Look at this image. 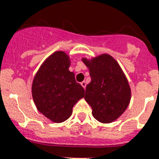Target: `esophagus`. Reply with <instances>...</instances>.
I'll use <instances>...</instances> for the list:
<instances>
[{
  "label": "esophagus",
  "instance_id": "1",
  "mask_svg": "<svg viewBox=\"0 0 159 159\" xmlns=\"http://www.w3.org/2000/svg\"><path fill=\"white\" fill-rule=\"evenodd\" d=\"M81 85H82V87H83L84 89H85V87H86V81H81Z\"/></svg>",
  "mask_w": 159,
  "mask_h": 159
}]
</instances>
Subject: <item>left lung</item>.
<instances>
[{"label": "left lung", "mask_w": 159, "mask_h": 159, "mask_svg": "<svg viewBox=\"0 0 159 159\" xmlns=\"http://www.w3.org/2000/svg\"><path fill=\"white\" fill-rule=\"evenodd\" d=\"M91 81L86 85L85 99L92 108L93 118L102 123L116 120L126 110L130 101V88L118 62L108 54L89 61Z\"/></svg>", "instance_id": "8db88e82"}]
</instances>
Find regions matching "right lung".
<instances>
[{
	"instance_id": "add662e5",
	"label": "right lung",
	"mask_w": 159,
	"mask_h": 159,
	"mask_svg": "<svg viewBox=\"0 0 159 159\" xmlns=\"http://www.w3.org/2000/svg\"><path fill=\"white\" fill-rule=\"evenodd\" d=\"M68 55L57 51L49 56L36 74L32 94L38 110L54 122H62L72 114L73 107L85 94L83 87L69 70Z\"/></svg>"
}]
</instances>
